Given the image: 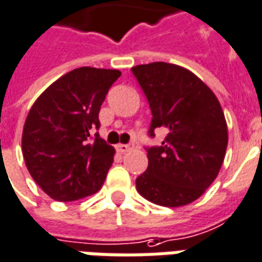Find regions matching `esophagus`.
Wrapping results in <instances>:
<instances>
[{
	"label": "esophagus",
	"mask_w": 262,
	"mask_h": 262,
	"mask_svg": "<svg viewBox=\"0 0 262 262\" xmlns=\"http://www.w3.org/2000/svg\"><path fill=\"white\" fill-rule=\"evenodd\" d=\"M133 148H134L133 144H128V145H125V144H118V145H117V151L121 152V154H125V152L131 151Z\"/></svg>",
	"instance_id": "obj_1"
}]
</instances>
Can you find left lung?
Returning a JSON list of instances; mask_svg holds the SVG:
<instances>
[{"instance_id": "1", "label": "left lung", "mask_w": 262, "mask_h": 262, "mask_svg": "<svg viewBox=\"0 0 262 262\" xmlns=\"http://www.w3.org/2000/svg\"><path fill=\"white\" fill-rule=\"evenodd\" d=\"M131 70L151 107L149 135L155 128L166 133L162 145L146 148L148 168L137 178V190L155 205H189L205 193L223 165L229 134L222 105L182 66L154 62Z\"/></svg>"}]
</instances>
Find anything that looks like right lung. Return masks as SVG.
I'll return each instance as SVG.
<instances>
[{
	"instance_id": "obj_1",
	"label": "right lung",
	"mask_w": 262,
	"mask_h": 262,
	"mask_svg": "<svg viewBox=\"0 0 262 262\" xmlns=\"http://www.w3.org/2000/svg\"><path fill=\"white\" fill-rule=\"evenodd\" d=\"M120 76L116 69H75L31 107L22 154L33 181L52 199L73 202L103 186L116 149L92 133L100 128V107Z\"/></svg>"
}]
</instances>
